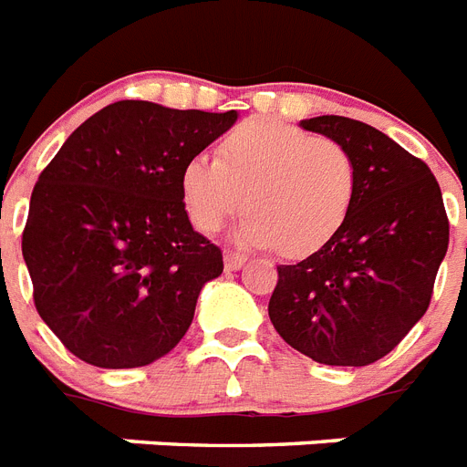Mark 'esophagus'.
<instances>
[{"instance_id":"esophagus-1","label":"esophagus","mask_w":467,"mask_h":467,"mask_svg":"<svg viewBox=\"0 0 467 467\" xmlns=\"http://www.w3.org/2000/svg\"><path fill=\"white\" fill-rule=\"evenodd\" d=\"M244 265H245V255H244V253L229 251V253H226V255H223V267H226V270H229V272L241 270Z\"/></svg>"}]
</instances>
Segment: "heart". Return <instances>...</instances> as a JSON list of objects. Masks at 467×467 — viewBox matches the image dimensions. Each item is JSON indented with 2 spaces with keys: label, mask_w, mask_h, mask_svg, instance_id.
Listing matches in <instances>:
<instances>
[{
  "label": "heart",
  "mask_w": 467,
  "mask_h": 467,
  "mask_svg": "<svg viewBox=\"0 0 467 467\" xmlns=\"http://www.w3.org/2000/svg\"><path fill=\"white\" fill-rule=\"evenodd\" d=\"M181 190L204 234L222 229L245 202L251 214L238 226V244L306 257L326 248L349 219L357 163L333 137L251 118L223 137L219 156H190Z\"/></svg>",
  "instance_id": "heart-1"
}]
</instances>
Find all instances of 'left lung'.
<instances>
[{"instance_id": "obj_1", "label": "left lung", "mask_w": 467, "mask_h": 467, "mask_svg": "<svg viewBox=\"0 0 467 467\" xmlns=\"http://www.w3.org/2000/svg\"><path fill=\"white\" fill-rule=\"evenodd\" d=\"M342 141L357 163V197L337 236L279 265L270 320L286 345L327 367H367L422 318L449 248L441 188L422 159L367 122L301 120Z\"/></svg>"}]
</instances>
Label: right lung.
<instances>
[{
    "label": "right lung",
    "mask_w": 467,
    "mask_h": 467,
    "mask_svg": "<svg viewBox=\"0 0 467 467\" xmlns=\"http://www.w3.org/2000/svg\"><path fill=\"white\" fill-rule=\"evenodd\" d=\"M236 118L118 100L81 122L45 166L21 251L40 318L74 357L100 368L147 367L188 333L223 257L192 229L181 173Z\"/></svg>",
    "instance_id": "obj_1"
}]
</instances>
